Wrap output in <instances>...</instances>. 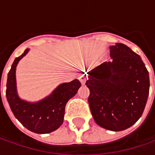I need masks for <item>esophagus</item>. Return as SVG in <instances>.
I'll return each instance as SVG.
<instances>
[{
  "label": "esophagus",
  "mask_w": 155,
  "mask_h": 155,
  "mask_svg": "<svg viewBox=\"0 0 155 155\" xmlns=\"http://www.w3.org/2000/svg\"><path fill=\"white\" fill-rule=\"evenodd\" d=\"M85 79H86V78H85L84 76H81V77H79V80H80L82 84H85Z\"/></svg>",
  "instance_id": "34e87169"
}]
</instances>
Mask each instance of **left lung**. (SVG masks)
<instances>
[{
    "label": "left lung",
    "instance_id": "obj_1",
    "mask_svg": "<svg viewBox=\"0 0 155 155\" xmlns=\"http://www.w3.org/2000/svg\"><path fill=\"white\" fill-rule=\"evenodd\" d=\"M110 50L111 61L87 72L88 102L97 125L122 131L134 125L144 111L149 75L140 57L128 46L116 43Z\"/></svg>",
    "mask_w": 155,
    "mask_h": 155
}]
</instances>
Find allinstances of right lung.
<instances>
[{"mask_svg":"<svg viewBox=\"0 0 155 155\" xmlns=\"http://www.w3.org/2000/svg\"><path fill=\"white\" fill-rule=\"evenodd\" d=\"M30 51L16 58L8 74L6 96L9 106L16 119L28 130L36 134H48L62 125L65 105L77 94L81 86L78 79L60 84L52 92L38 102H28L21 99L17 91L16 66L21 58ZM1 94V84H0Z\"/></svg>","mask_w":155,"mask_h":155,"instance_id":"add662e5","label":"right lung"}]
</instances>
